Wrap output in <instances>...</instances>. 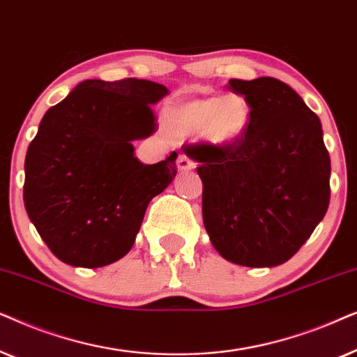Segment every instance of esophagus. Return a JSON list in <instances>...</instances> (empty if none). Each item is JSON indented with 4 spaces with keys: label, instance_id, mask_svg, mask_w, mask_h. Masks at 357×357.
Returning <instances> with one entry per match:
<instances>
[{
    "label": "esophagus",
    "instance_id": "34e87169",
    "mask_svg": "<svg viewBox=\"0 0 357 357\" xmlns=\"http://www.w3.org/2000/svg\"><path fill=\"white\" fill-rule=\"evenodd\" d=\"M177 169L182 170V172H187V170L195 169V162L190 158H187V155L182 154V155H178V159H177Z\"/></svg>",
    "mask_w": 357,
    "mask_h": 357
}]
</instances>
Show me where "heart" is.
<instances>
[{
	"mask_svg": "<svg viewBox=\"0 0 357 357\" xmlns=\"http://www.w3.org/2000/svg\"><path fill=\"white\" fill-rule=\"evenodd\" d=\"M250 104L241 94L208 96L170 105L164 123L172 138L198 135L216 148H229L242 139L250 125Z\"/></svg>",
	"mask_w": 357,
	"mask_h": 357,
	"instance_id": "heart-1",
	"label": "heart"
}]
</instances>
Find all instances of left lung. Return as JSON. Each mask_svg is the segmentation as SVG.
<instances>
[{"label": "left lung", "mask_w": 357, "mask_h": 357, "mask_svg": "<svg viewBox=\"0 0 357 357\" xmlns=\"http://www.w3.org/2000/svg\"><path fill=\"white\" fill-rule=\"evenodd\" d=\"M250 104V125L229 148L197 144L203 222L227 261L286 263L312 236L330 203V155L321 123L297 92L275 77L231 79Z\"/></svg>", "instance_id": "left-lung-1"}]
</instances>
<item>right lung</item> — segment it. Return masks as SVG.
<instances>
[{
    "instance_id": "obj_1",
    "label": "right lung",
    "mask_w": 357,
    "mask_h": 357,
    "mask_svg": "<svg viewBox=\"0 0 357 357\" xmlns=\"http://www.w3.org/2000/svg\"><path fill=\"white\" fill-rule=\"evenodd\" d=\"M148 79H87L47 110L29 144L24 204L42 241L71 266L100 268L133 247L146 208L177 174V154L146 165L135 139L155 131Z\"/></svg>"
}]
</instances>
